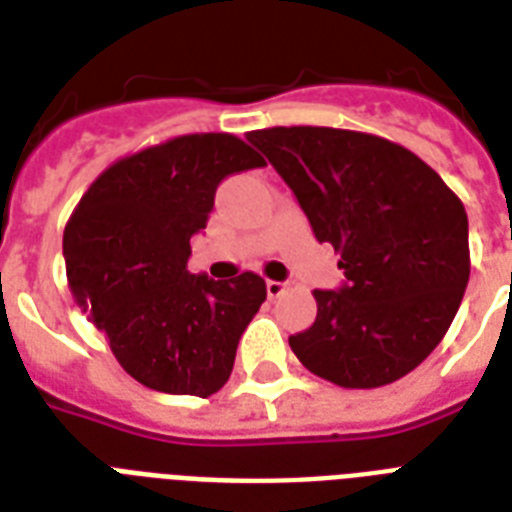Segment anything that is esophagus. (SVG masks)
<instances>
[{"mask_svg":"<svg viewBox=\"0 0 512 512\" xmlns=\"http://www.w3.org/2000/svg\"><path fill=\"white\" fill-rule=\"evenodd\" d=\"M265 289H268V297L276 300V297H281L287 292V284H284V281H265Z\"/></svg>","mask_w":512,"mask_h":512,"instance_id":"1","label":"esophagus"}]
</instances>
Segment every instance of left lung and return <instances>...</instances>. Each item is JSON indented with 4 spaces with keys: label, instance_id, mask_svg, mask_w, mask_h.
Returning <instances> with one entry per match:
<instances>
[{
    "label": "left lung",
    "instance_id": "8db88e82",
    "mask_svg": "<svg viewBox=\"0 0 512 512\" xmlns=\"http://www.w3.org/2000/svg\"><path fill=\"white\" fill-rule=\"evenodd\" d=\"M247 140L292 188L345 284L316 289V321L289 337L305 369L340 388H380L444 340L470 279L468 215L420 156L377 135L271 127Z\"/></svg>",
    "mask_w": 512,
    "mask_h": 512
}]
</instances>
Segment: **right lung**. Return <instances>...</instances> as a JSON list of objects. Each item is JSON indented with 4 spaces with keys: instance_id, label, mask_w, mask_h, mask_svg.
I'll use <instances>...</instances> for the list:
<instances>
[{
    "instance_id": "add662e5",
    "label": "right lung",
    "mask_w": 512,
    "mask_h": 512,
    "mask_svg": "<svg viewBox=\"0 0 512 512\" xmlns=\"http://www.w3.org/2000/svg\"><path fill=\"white\" fill-rule=\"evenodd\" d=\"M255 167L263 156L228 132L172 138L111 164L68 220V287L140 385L207 398L231 377L265 281H215L185 263L217 185Z\"/></svg>"
}]
</instances>
